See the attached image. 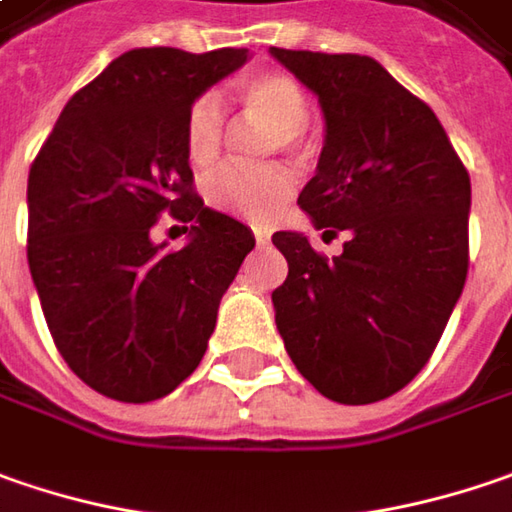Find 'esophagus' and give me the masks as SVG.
Here are the masks:
<instances>
[{
  "label": "esophagus",
  "mask_w": 512,
  "mask_h": 512,
  "mask_svg": "<svg viewBox=\"0 0 512 512\" xmlns=\"http://www.w3.org/2000/svg\"><path fill=\"white\" fill-rule=\"evenodd\" d=\"M253 236H256V244H268L270 242L268 227H253Z\"/></svg>",
  "instance_id": "obj_1"
}]
</instances>
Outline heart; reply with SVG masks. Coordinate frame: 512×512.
Returning <instances> with one entry per match:
<instances>
[{"mask_svg": "<svg viewBox=\"0 0 512 512\" xmlns=\"http://www.w3.org/2000/svg\"><path fill=\"white\" fill-rule=\"evenodd\" d=\"M239 103L247 115L265 120L276 129L273 143L302 152L308 146L305 123L311 115V97L305 86L288 71H262L247 77L239 86ZM224 146V109L216 94H201L192 100L184 117V149L192 167H213ZM204 192L210 204L218 210H227L233 216L250 221H268L273 218L288 195L294 192V175L288 167L265 164V167H242L227 164L207 175Z\"/></svg>", "mask_w": 512, "mask_h": 512, "instance_id": "obj_1", "label": "heart"}]
</instances>
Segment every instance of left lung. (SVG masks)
Instances as JSON below:
<instances>
[{
    "label": "left lung",
    "mask_w": 512,
    "mask_h": 512,
    "mask_svg": "<svg viewBox=\"0 0 512 512\" xmlns=\"http://www.w3.org/2000/svg\"><path fill=\"white\" fill-rule=\"evenodd\" d=\"M320 97L325 146L299 207L337 236L328 259L273 233L288 279L276 328L299 374L328 400L400 392L432 357L470 268V172L435 112L371 57L270 48Z\"/></svg>",
    "instance_id": "left-lung-1"
}]
</instances>
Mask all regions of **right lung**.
I'll list each match as a JSON object with an SVG mask.
<instances>
[{
  "label": "right lung",
  "mask_w": 512,
  "mask_h": 512,
  "mask_svg": "<svg viewBox=\"0 0 512 512\" xmlns=\"http://www.w3.org/2000/svg\"><path fill=\"white\" fill-rule=\"evenodd\" d=\"M247 48H135L65 103L28 175V268L54 345L94 392L149 403L201 363L253 233L192 187L184 117ZM169 212L181 251L151 242Z\"/></svg>",
  "instance_id": "1"
}]
</instances>
